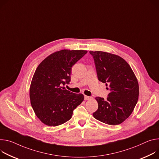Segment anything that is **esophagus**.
Here are the masks:
<instances>
[{
    "label": "esophagus",
    "instance_id": "obj_1",
    "mask_svg": "<svg viewBox=\"0 0 159 159\" xmlns=\"http://www.w3.org/2000/svg\"><path fill=\"white\" fill-rule=\"evenodd\" d=\"M91 98H92V97H90V96H84L85 100H89V99H91Z\"/></svg>",
    "mask_w": 159,
    "mask_h": 159
}]
</instances>
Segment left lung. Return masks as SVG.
Segmentation results:
<instances>
[{"label":"left lung","instance_id":"1","mask_svg":"<svg viewBox=\"0 0 159 159\" xmlns=\"http://www.w3.org/2000/svg\"><path fill=\"white\" fill-rule=\"evenodd\" d=\"M89 52L93 56L98 80L106 83L110 91L107 99L95 98L98 109L93 113V117L107 124H120L131 115L138 102L137 78L120 56L101 51Z\"/></svg>","mask_w":159,"mask_h":159}]
</instances>
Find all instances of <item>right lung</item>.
<instances>
[{
	"label": "right lung",
	"instance_id": "add662e5",
	"mask_svg": "<svg viewBox=\"0 0 159 159\" xmlns=\"http://www.w3.org/2000/svg\"><path fill=\"white\" fill-rule=\"evenodd\" d=\"M88 52L85 50L63 49L48 56L37 66L30 87V99L37 118L48 126L69 120L73 111L84 99L82 94L65 89L71 67Z\"/></svg>",
	"mask_w": 159,
	"mask_h": 159
}]
</instances>
